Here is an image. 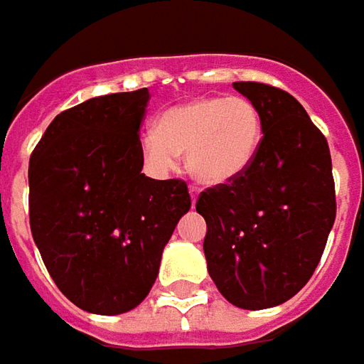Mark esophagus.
Segmentation results:
<instances>
[{
    "instance_id": "esophagus-1",
    "label": "esophagus",
    "mask_w": 364,
    "mask_h": 364,
    "mask_svg": "<svg viewBox=\"0 0 364 364\" xmlns=\"http://www.w3.org/2000/svg\"><path fill=\"white\" fill-rule=\"evenodd\" d=\"M189 195H191V203H197V195H199V191H197V187H189Z\"/></svg>"
}]
</instances>
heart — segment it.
<instances>
[{"mask_svg": "<svg viewBox=\"0 0 364 364\" xmlns=\"http://www.w3.org/2000/svg\"><path fill=\"white\" fill-rule=\"evenodd\" d=\"M262 136V114L245 96H197L159 117L155 132L141 139V157L146 169L165 175L185 155L195 181L220 187L250 169Z\"/></svg>", "mask_w": 364, "mask_h": 364, "instance_id": "obj_1", "label": "heart"}]
</instances>
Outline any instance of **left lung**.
Here are the masks:
<instances>
[{"instance_id":"8db88e82","label":"left lung","mask_w":364,"mask_h":364,"mask_svg":"<svg viewBox=\"0 0 364 364\" xmlns=\"http://www.w3.org/2000/svg\"><path fill=\"white\" fill-rule=\"evenodd\" d=\"M262 114L254 163L235 181L197 199L207 233V272L221 296L264 310L296 296L318 266L336 215L324 134L294 96L259 82H233Z\"/></svg>"}]
</instances>
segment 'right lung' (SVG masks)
<instances>
[{
    "label": "right lung",
    "mask_w": 364,
    "mask_h": 364,
    "mask_svg": "<svg viewBox=\"0 0 364 364\" xmlns=\"http://www.w3.org/2000/svg\"><path fill=\"white\" fill-rule=\"evenodd\" d=\"M149 90L96 96L60 112L30 157V228L60 292L92 314L136 308L189 211L185 181L144 177Z\"/></svg>",
    "instance_id": "right-lung-1"
}]
</instances>
